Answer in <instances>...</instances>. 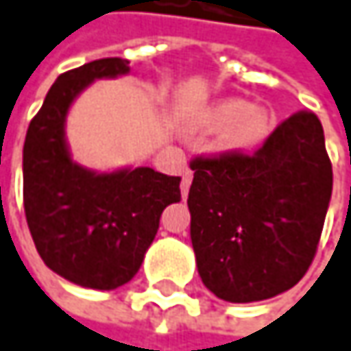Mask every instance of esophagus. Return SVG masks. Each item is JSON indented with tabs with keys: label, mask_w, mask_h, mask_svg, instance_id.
Segmentation results:
<instances>
[{
	"label": "esophagus",
	"mask_w": 351,
	"mask_h": 351,
	"mask_svg": "<svg viewBox=\"0 0 351 351\" xmlns=\"http://www.w3.org/2000/svg\"><path fill=\"white\" fill-rule=\"evenodd\" d=\"M191 180H193V175H191V171H186V173L182 175V182H180L182 197H186V193H189V189H191Z\"/></svg>",
	"instance_id": "34e87169"
}]
</instances>
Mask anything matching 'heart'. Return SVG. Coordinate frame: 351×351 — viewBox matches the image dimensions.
I'll list each match as a JSON object with an SVG mask.
<instances>
[{
    "instance_id": "obj_1",
    "label": "heart",
    "mask_w": 351,
    "mask_h": 351,
    "mask_svg": "<svg viewBox=\"0 0 351 351\" xmlns=\"http://www.w3.org/2000/svg\"><path fill=\"white\" fill-rule=\"evenodd\" d=\"M201 126L223 130V144L227 148L249 150L267 136L271 116L259 106H247L243 100H223L205 112Z\"/></svg>"
}]
</instances>
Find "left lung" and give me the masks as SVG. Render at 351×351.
I'll list each match as a JSON object with an SVG mask.
<instances>
[{
  "label": "left lung",
  "instance_id": "1",
  "mask_svg": "<svg viewBox=\"0 0 351 351\" xmlns=\"http://www.w3.org/2000/svg\"><path fill=\"white\" fill-rule=\"evenodd\" d=\"M191 169V241L207 289L231 303L291 289L315 257L334 184L319 118L295 112L255 152L197 154Z\"/></svg>",
  "mask_w": 351,
  "mask_h": 351
}]
</instances>
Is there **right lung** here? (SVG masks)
<instances>
[{
    "label": "right lung",
    "mask_w": 351,
    "mask_h": 351,
    "mask_svg": "<svg viewBox=\"0 0 351 351\" xmlns=\"http://www.w3.org/2000/svg\"><path fill=\"white\" fill-rule=\"evenodd\" d=\"M128 60L102 58L58 76L23 143V208L49 269L90 289H116L141 269L160 215L180 201V176L148 167L96 175L72 162L64 120L96 78L126 74Z\"/></svg>",
    "instance_id": "1"
}]
</instances>
